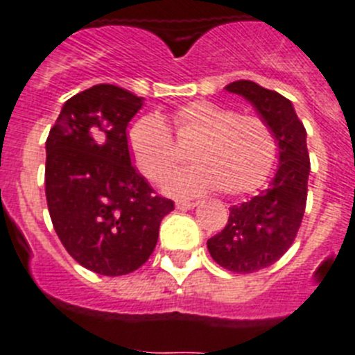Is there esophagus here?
<instances>
[{
  "label": "esophagus",
  "instance_id": "esophagus-1",
  "mask_svg": "<svg viewBox=\"0 0 355 355\" xmlns=\"http://www.w3.org/2000/svg\"><path fill=\"white\" fill-rule=\"evenodd\" d=\"M197 205H199L197 200H178V202H175V208H178V209H192V208H196Z\"/></svg>",
  "mask_w": 355,
  "mask_h": 355
}]
</instances>
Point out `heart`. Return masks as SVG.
Listing matches in <instances>:
<instances>
[{"label":"heart","mask_w":355,"mask_h":355,"mask_svg":"<svg viewBox=\"0 0 355 355\" xmlns=\"http://www.w3.org/2000/svg\"><path fill=\"white\" fill-rule=\"evenodd\" d=\"M168 122L171 131L156 115H144L128 133L135 163L153 183L165 180L181 159L175 139L180 147H190L193 165L165 181L168 193L193 196L216 187L225 196H240L258 190L270 178L277 137L259 115L238 114L211 101H192L175 108Z\"/></svg>","instance_id":"1"}]
</instances>
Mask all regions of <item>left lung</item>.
I'll return each mask as SVG.
<instances>
[{
    "instance_id": "left-lung-1",
    "label": "left lung",
    "mask_w": 355,
    "mask_h": 355,
    "mask_svg": "<svg viewBox=\"0 0 355 355\" xmlns=\"http://www.w3.org/2000/svg\"><path fill=\"white\" fill-rule=\"evenodd\" d=\"M225 89L252 103L279 142V168L268 188L229 208L225 227L208 240L211 258L225 270L252 274L279 261L297 238L311 163L306 128L286 97L249 80L233 81Z\"/></svg>"
}]
</instances>
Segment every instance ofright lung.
<instances>
[{
	"mask_svg": "<svg viewBox=\"0 0 355 355\" xmlns=\"http://www.w3.org/2000/svg\"><path fill=\"white\" fill-rule=\"evenodd\" d=\"M142 101L115 85H94L65 103L46 140L53 227L72 258L99 275L140 268L174 209L131 165L126 128Z\"/></svg>",
	"mask_w": 355,
	"mask_h": 355,
	"instance_id": "add662e5",
	"label": "right lung"
}]
</instances>
